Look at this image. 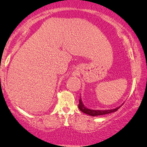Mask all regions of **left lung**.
Instances as JSON below:
<instances>
[{
	"instance_id": "left-lung-1",
	"label": "left lung",
	"mask_w": 147,
	"mask_h": 147,
	"mask_svg": "<svg viewBox=\"0 0 147 147\" xmlns=\"http://www.w3.org/2000/svg\"><path fill=\"white\" fill-rule=\"evenodd\" d=\"M78 108H79V109L81 110L82 112H84V113H86V114H88V115H90L92 116H100V115H104V114H110V113H112V112L117 111V110L120 108V107H118L113 110H90V109H88V108H86L85 106H84V104H82L81 98H80V102H79V105H78Z\"/></svg>"
}]
</instances>
